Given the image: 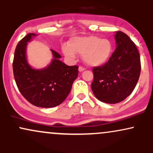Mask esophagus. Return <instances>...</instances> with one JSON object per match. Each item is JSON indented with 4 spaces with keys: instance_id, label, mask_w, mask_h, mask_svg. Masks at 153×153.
Wrapping results in <instances>:
<instances>
[{
    "instance_id": "34e87169",
    "label": "esophagus",
    "mask_w": 153,
    "mask_h": 153,
    "mask_svg": "<svg viewBox=\"0 0 153 153\" xmlns=\"http://www.w3.org/2000/svg\"><path fill=\"white\" fill-rule=\"evenodd\" d=\"M85 70V68H83V67H82V66H80L79 67V68H78V71H80V72H82V71H84Z\"/></svg>"
}]
</instances>
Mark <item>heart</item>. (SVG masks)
Segmentation results:
<instances>
[{"mask_svg":"<svg viewBox=\"0 0 153 153\" xmlns=\"http://www.w3.org/2000/svg\"><path fill=\"white\" fill-rule=\"evenodd\" d=\"M62 52L71 59L75 57V52L82 54L84 62L91 66H99L109 59L113 52L111 42L96 36L73 39L71 45L62 46Z\"/></svg>","mask_w":153,"mask_h":153,"instance_id":"b5f03b06","label":"heart"}]
</instances>
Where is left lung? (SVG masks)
Masks as SVG:
<instances>
[{
  "instance_id": "left-lung-1",
  "label": "left lung",
  "mask_w": 153,
  "mask_h": 153,
  "mask_svg": "<svg viewBox=\"0 0 153 153\" xmlns=\"http://www.w3.org/2000/svg\"><path fill=\"white\" fill-rule=\"evenodd\" d=\"M117 48L108 62L94 67L91 89L99 101L117 103L131 94L141 71L140 54L135 44L125 33L115 34Z\"/></svg>"
}]
</instances>
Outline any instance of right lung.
I'll return each instance as SVG.
<instances>
[{
    "instance_id": "1",
    "label": "right lung",
    "mask_w": 153,
    "mask_h": 153,
    "mask_svg": "<svg viewBox=\"0 0 153 153\" xmlns=\"http://www.w3.org/2000/svg\"><path fill=\"white\" fill-rule=\"evenodd\" d=\"M35 34L26 35L17 45L13 61L15 81L19 91L31 104L52 108L61 104L71 90L78 75V66H68L59 60L61 55L51 50L54 59L47 68H31L26 58L27 42Z\"/></svg>"
}]
</instances>
